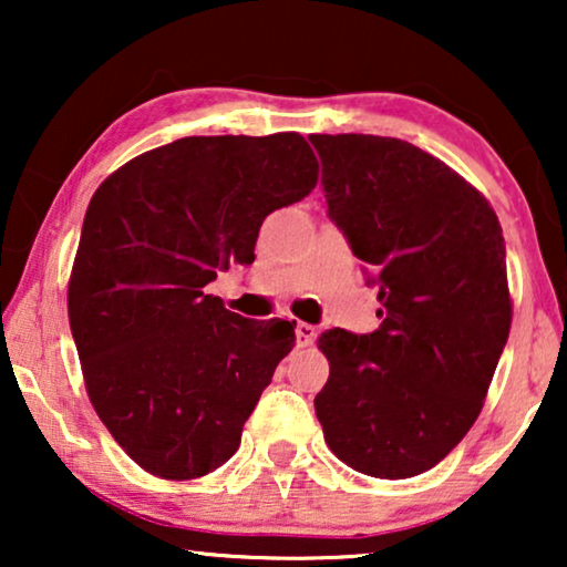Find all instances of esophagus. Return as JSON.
Wrapping results in <instances>:
<instances>
[{"mask_svg":"<svg viewBox=\"0 0 567 567\" xmlns=\"http://www.w3.org/2000/svg\"><path fill=\"white\" fill-rule=\"evenodd\" d=\"M315 338H317L315 324H309V322H297V346H301V348L312 346V343H315Z\"/></svg>","mask_w":567,"mask_h":567,"instance_id":"esophagus-1","label":"esophagus"}]
</instances>
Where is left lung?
I'll return each mask as SVG.
<instances>
[{"label": "left lung", "mask_w": 567, "mask_h": 567, "mask_svg": "<svg viewBox=\"0 0 567 567\" xmlns=\"http://www.w3.org/2000/svg\"><path fill=\"white\" fill-rule=\"evenodd\" d=\"M328 216L379 289V328L320 336L315 398L348 467L402 480L436 467L477 421L511 330L506 243L491 204L390 136L312 134Z\"/></svg>", "instance_id": "obj_1"}]
</instances>
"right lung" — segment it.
<instances>
[{
    "label": "right lung",
    "instance_id": "1",
    "mask_svg": "<svg viewBox=\"0 0 567 567\" xmlns=\"http://www.w3.org/2000/svg\"><path fill=\"white\" fill-rule=\"evenodd\" d=\"M315 185L299 134L185 136L95 190L69 324L92 408L138 467L193 480L237 452L297 322L247 320L204 289L250 266L266 216Z\"/></svg>",
    "mask_w": 567,
    "mask_h": 567
}]
</instances>
